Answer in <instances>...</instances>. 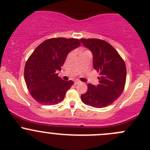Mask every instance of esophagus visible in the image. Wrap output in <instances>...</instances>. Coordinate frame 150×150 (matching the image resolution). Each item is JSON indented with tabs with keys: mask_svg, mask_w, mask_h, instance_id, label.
<instances>
[{
	"mask_svg": "<svg viewBox=\"0 0 150 150\" xmlns=\"http://www.w3.org/2000/svg\"><path fill=\"white\" fill-rule=\"evenodd\" d=\"M79 83H81V81H75V82H74V84L75 85H78Z\"/></svg>",
	"mask_w": 150,
	"mask_h": 150,
	"instance_id": "obj_1",
	"label": "esophagus"
}]
</instances>
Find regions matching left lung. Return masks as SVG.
<instances>
[{"label":"left lung","mask_w":150,"mask_h":150,"mask_svg":"<svg viewBox=\"0 0 150 150\" xmlns=\"http://www.w3.org/2000/svg\"><path fill=\"white\" fill-rule=\"evenodd\" d=\"M85 46L93 56V68L99 72L97 86L88 84L81 100L86 105L102 108L110 105L120 97L126 81V67L124 60L112 46L97 38H81Z\"/></svg>","instance_id":"1"}]
</instances>
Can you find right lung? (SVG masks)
<instances>
[{
    "label": "right lung",
    "mask_w": 150,
    "mask_h": 150,
    "mask_svg": "<svg viewBox=\"0 0 150 150\" xmlns=\"http://www.w3.org/2000/svg\"><path fill=\"white\" fill-rule=\"evenodd\" d=\"M81 45L77 38H54L45 40L35 49L25 67L24 75L30 95L38 103L54 105L63 101L74 84L58 76L68 53Z\"/></svg>",
    "instance_id": "add662e5"
}]
</instances>
